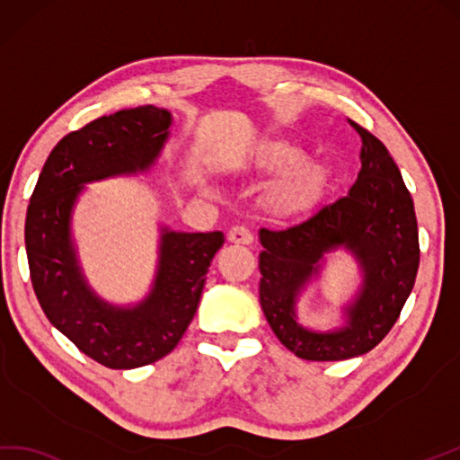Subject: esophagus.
I'll return each mask as SVG.
<instances>
[{
	"label": "esophagus",
	"mask_w": 460,
	"mask_h": 460,
	"mask_svg": "<svg viewBox=\"0 0 460 460\" xmlns=\"http://www.w3.org/2000/svg\"><path fill=\"white\" fill-rule=\"evenodd\" d=\"M228 240L234 243H243V246H248V243L253 242V234L248 226H243V224H238V226H234L228 232Z\"/></svg>",
	"instance_id": "1"
}]
</instances>
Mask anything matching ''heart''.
I'll use <instances>...</instances> for the list:
<instances>
[{"instance_id": "1", "label": "heart", "mask_w": 460, "mask_h": 460, "mask_svg": "<svg viewBox=\"0 0 460 460\" xmlns=\"http://www.w3.org/2000/svg\"><path fill=\"white\" fill-rule=\"evenodd\" d=\"M303 161V153L289 144H273L265 151L263 165L270 171L295 167L271 192V207L279 214L301 212L321 195L324 169L319 163ZM207 190H212L207 187Z\"/></svg>"}]
</instances>
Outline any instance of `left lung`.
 Segmentation results:
<instances>
[{
  "label": "left lung",
  "mask_w": 460,
  "mask_h": 460,
  "mask_svg": "<svg viewBox=\"0 0 460 460\" xmlns=\"http://www.w3.org/2000/svg\"><path fill=\"white\" fill-rule=\"evenodd\" d=\"M362 139L358 179L349 195L285 230H260V303L285 349L303 360H346L370 352L392 331L420 268V234L410 190L385 146L354 124ZM346 247L359 261L363 285L345 308L347 324L319 333L296 321L304 283L323 253Z\"/></svg>",
  "instance_id": "8db88e82"
}]
</instances>
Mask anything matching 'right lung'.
<instances>
[{
    "instance_id": "1",
    "label": "right lung",
    "mask_w": 460,
    "mask_h": 460,
    "mask_svg": "<svg viewBox=\"0 0 460 460\" xmlns=\"http://www.w3.org/2000/svg\"><path fill=\"white\" fill-rule=\"evenodd\" d=\"M171 114L155 106L119 110L70 131L50 151L25 218V248L35 295L50 324L80 352L111 370L167 356L197 313L222 232L161 228L159 263L147 297L116 307L90 289L70 234L86 182L147 171L165 146Z\"/></svg>"
}]
</instances>
